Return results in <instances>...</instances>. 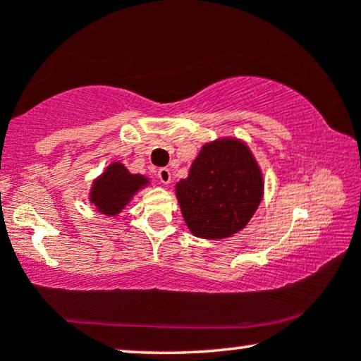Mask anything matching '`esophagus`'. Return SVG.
I'll list each match as a JSON object with an SVG mask.
<instances>
[{
    "instance_id": "1",
    "label": "esophagus",
    "mask_w": 361,
    "mask_h": 361,
    "mask_svg": "<svg viewBox=\"0 0 361 361\" xmlns=\"http://www.w3.org/2000/svg\"><path fill=\"white\" fill-rule=\"evenodd\" d=\"M157 177H159V180H161L164 185L171 184V171L167 169V167H161V169L157 171Z\"/></svg>"
}]
</instances>
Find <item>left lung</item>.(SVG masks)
Instances as JSON below:
<instances>
[{"label": "left lung", "instance_id": "obj_1", "mask_svg": "<svg viewBox=\"0 0 361 361\" xmlns=\"http://www.w3.org/2000/svg\"><path fill=\"white\" fill-rule=\"evenodd\" d=\"M263 172L246 142L219 137L202 146L189 176L176 184L182 216L190 233L221 240L238 233L258 210Z\"/></svg>", "mask_w": 361, "mask_h": 361}]
</instances>
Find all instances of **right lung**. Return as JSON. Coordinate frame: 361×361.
Instances as JSON below:
<instances>
[{
    "label": "right lung",
    "instance_id": "obj_1",
    "mask_svg": "<svg viewBox=\"0 0 361 361\" xmlns=\"http://www.w3.org/2000/svg\"><path fill=\"white\" fill-rule=\"evenodd\" d=\"M149 185V179L142 174H131L121 162H111L93 180L88 200L103 215L116 216L137 192Z\"/></svg>",
    "mask_w": 361,
    "mask_h": 361
}]
</instances>
